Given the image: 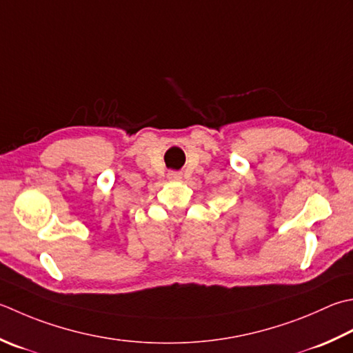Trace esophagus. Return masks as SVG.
<instances>
[{
	"instance_id": "obj_1",
	"label": "esophagus",
	"mask_w": 353,
	"mask_h": 353,
	"mask_svg": "<svg viewBox=\"0 0 353 353\" xmlns=\"http://www.w3.org/2000/svg\"><path fill=\"white\" fill-rule=\"evenodd\" d=\"M168 179H170V181H181V179H182V172H179V171H170V172H168Z\"/></svg>"
}]
</instances>
